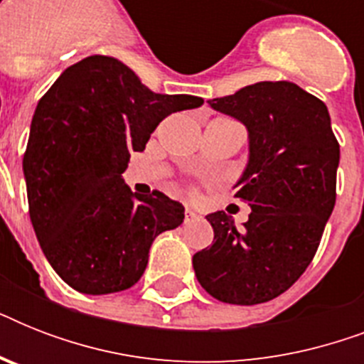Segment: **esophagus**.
Instances as JSON below:
<instances>
[{"label":"esophagus","mask_w":364,"mask_h":364,"mask_svg":"<svg viewBox=\"0 0 364 364\" xmlns=\"http://www.w3.org/2000/svg\"><path fill=\"white\" fill-rule=\"evenodd\" d=\"M196 219H198V213H194L191 208H187V210H185V223H193L196 221Z\"/></svg>","instance_id":"obj_1"}]
</instances>
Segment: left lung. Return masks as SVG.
<instances>
[{
	"instance_id": "1",
	"label": "left lung",
	"mask_w": 364,
	"mask_h": 364,
	"mask_svg": "<svg viewBox=\"0 0 364 364\" xmlns=\"http://www.w3.org/2000/svg\"><path fill=\"white\" fill-rule=\"evenodd\" d=\"M208 104L247 130V164L234 188L251 213L242 227L225 211L205 215L213 243L194 253V274L221 302H268L316 255L336 202L340 145L327 105L294 82H255Z\"/></svg>"
}]
</instances>
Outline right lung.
<instances>
[{
    "label": "right lung",
    "instance_id": "obj_1",
    "mask_svg": "<svg viewBox=\"0 0 364 364\" xmlns=\"http://www.w3.org/2000/svg\"><path fill=\"white\" fill-rule=\"evenodd\" d=\"M204 100L156 94L111 56L70 65L39 100L24 170L30 219L54 272L85 294L132 287L149 249L179 227L185 208L164 193H132L122 179L166 117Z\"/></svg>",
    "mask_w": 364,
    "mask_h": 364
}]
</instances>
